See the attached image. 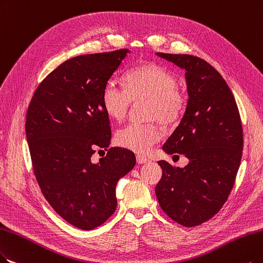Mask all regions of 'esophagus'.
Listing matches in <instances>:
<instances>
[{
	"label": "esophagus",
	"mask_w": 263,
	"mask_h": 263,
	"mask_svg": "<svg viewBox=\"0 0 263 263\" xmlns=\"http://www.w3.org/2000/svg\"><path fill=\"white\" fill-rule=\"evenodd\" d=\"M136 160H137V163H138V164H144V163H148V162H149V160L146 159V157L141 156V155H137V156H136Z\"/></svg>",
	"instance_id": "34e87169"
}]
</instances>
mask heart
I'll return each instance as SVG.
<instances>
[{"label":"heart","instance_id":"1","mask_svg":"<svg viewBox=\"0 0 263 263\" xmlns=\"http://www.w3.org/2000/svg\"><path fill=\"white\" fill-rule=\"evenodd\" d=\"M102 106L110 118L122 121L132 104L146 100V118L160 120L165 125L179 122L186 108L184 93L176 86L171 72L155 64L130 70L125 77V85L110 79L102 89ZM163 138L156 122L130 123L118 130L115 140L123 148L136 153H145Z\"/></svg>","mask_w":263,"mask_h":263}]
</instances>
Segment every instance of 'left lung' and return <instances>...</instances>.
<instances>
[{"label": "left lung", "instance_id": "left-lung-1", "mask_svg": "<svg viewBox=\"0 0 263 263\" xmlns=\"http://www.w3.org/2000/svg\"><path fill=\"white\" fill-rule=\"evenodd\" d=\"M185 70L189 99L180 124L166 140L167 154L189 159L183 168L160 161L155 194L164 213L184 227L202 224L226 203L243 151V129L232 91L207 61L192 55L156 52Z\"/></svg>", "mask_w": 263, "mask_h": 263}]
</instances>
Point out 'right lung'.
<instances>
[{
  "label": "right lung",
  "instance_id": "right-lung-1",
  "mask_svg": "<svg viewBox=\"0 0 263 263\" xmlns=\"http://www.w3.org/2000/svg\"><path fill=\"white\" fill-rule=\"evenodd\" d=\"M128 52L65 61L42 81L28 108L26 135L41 191L61 218L82 230L112 216L115 186L136 165L132 151L108 149L111 127L101 100L104 84ZM96 147L108 151L98 163L91 159Z\"/></svg>",
  "mask_w": 263,
  "mask_h": 263
}]
</instances>
